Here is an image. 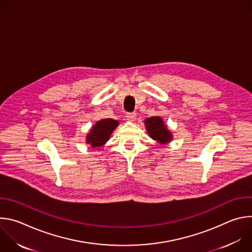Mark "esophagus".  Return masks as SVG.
I'll return each instance as SVG.
<instances>
[{
    "instance_id": "1",
    "label": "esophagus",
    "mask_w": 252,
    "mask_h": 252,
    "mask_svg": "<svg viewBox=\"0 0 252 252\" xmlns=\"http://www.w3.org/2000/svg\"><path fill=\"white\" fill-rule=\"evenodd\" d=\"M126 119L130 122H133L136 119V115L134 113H128L126 114Z\"/></svg>"
}]
</instances>
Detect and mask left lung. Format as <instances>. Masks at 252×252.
Wrapping results in <instances>:
<instances>
[{
    "label": "left lung",
    "instance_id": "left-lung-1",
    "mask_svg": "<svg viewBox=\"0 0 252 252\" xmlns=\"http://www.w3.org/2000/svg\"><path fill=\"white\" fill-rule=\"evenodd\" d=\"M146 128L150 136L159 142L160 145L169 142L172 139L171 132L167 129L160 117H152L145 121Z\"/></svg>",
    "mask_w": 252,
    "mask_h": 252
}]
</instances>
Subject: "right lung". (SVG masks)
<instances>
[{
  "label": "right lung",
  "mask_w": 252,
  "mask_h": 252,
  "mask_svg": "<svg viewBox=\"0 0 252 252\" xmlns=\"http://www.w3.org/2000/svg\"><path fill=\"white\" fill-rule=\"evenodd\" d=\"M119 126V122L113 119H104L98 121L87 135V143L94 149H97L109 140L115 128Z\"/></svg>",
  "instance_id": "1"
}]
</instances>
